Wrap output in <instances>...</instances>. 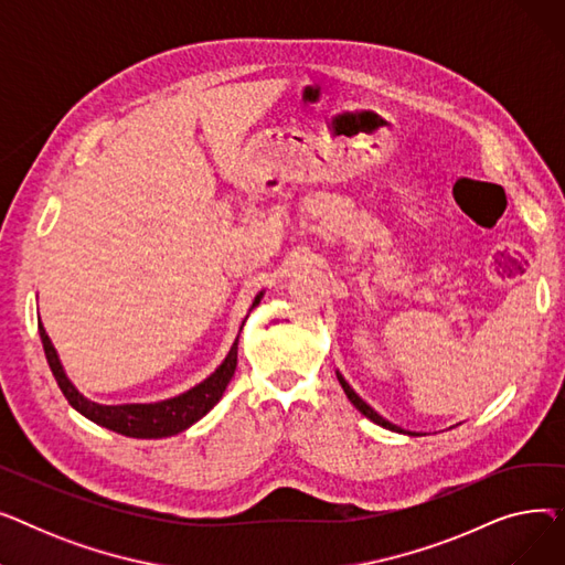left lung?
<instances>
[{"mask_svg": "<svg viewBox=\"0 0 565 565\" xmlns=\"http://www.w3.org/2000/svg\"><path fill=\"white\" fill-rule=\"evenodd\" d=\"M337 380H339V384H341V387H343V392H345V396H348V401L354 405V407H358L362 414H364V417L366 419H371L373 424H377V426H382V428H390V430H394V433H403V435H417V433H409V430H403V428H398L396 424H392V422H387V419H382L380 417V414L369 405V403H364L358 394H354V390L350 387V384L345 382V377L337 371Z\"/></svg>", "mask_w": 565, "mask_h": 565, "instance_id": "left-lung-1", "label": "left lung"}]
</instances>
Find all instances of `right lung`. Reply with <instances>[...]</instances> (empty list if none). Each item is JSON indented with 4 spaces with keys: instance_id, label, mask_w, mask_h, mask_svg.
Instances as JSON below:
<instances>
[{
    "instance_id": "add662e5",
    "label": "right lung",
    "mask_w": 565,
    "mask_h": 565,
    "mask_svg": "<svg viewBox=\"0 0 565 565\" xmlns=\"http://www.w3.org/2000/svg\"><path fill=\"white\" fill-rule=\"evenodd\" d=\"M265 295V290L256 292V298L249 307V311L254 307H258L260 298ZM245 324V320H243ZM241 324V330H243ZM39 334L43 341V350L45 358L50 364V371L58 384V390L64 392L66 401L79 412L88 422H94L103 428H109L118 435L126 437H137V439H160V437H171L183 433L185 428H190L192 424H196L201 417H205L211 412L220 398L224 396L228 382L235 373L237 366V339L233 341L228 354L224 358V362L207 375L203 382L194 384L192 390L178 394L173 398L167 401H158V403H124V405H100L96 401H88L84 394L77 392L75 384L68 380L62 360L43 328V322H39Z\"/></svg>"
}]
</instances>
